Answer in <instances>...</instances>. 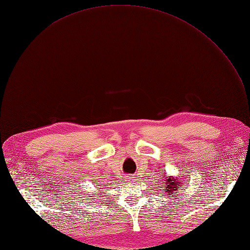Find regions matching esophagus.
<instances>
[{
  "label": "esophagus",
  "mask_w": 250,
  "mask_h": 250,
  "mask_svg": "<svg viewBox=\"0 0 250 250\" xmlns=\"http://www.w3.org/2000/svg\"><path fill=\"white\" fill-rule=\"evenodd\" d=\"M126 179H127V181H129V182H130V180H133V179H132V177H128V176L126 177Z\"/></svg>",
  "instance_id": "34e87169"
}]
</instances>
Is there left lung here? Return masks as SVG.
Segmentation results:
<instances>
[{
	"instance_id": "8db88e82",
	"label": "left lung",
	"mask_w": 250,
	"mask_h": 250,
	"mask_svg": "<svg viewBox=\"0 0 250 250\" xmlns=\"http://www.w3.org/2000/svg\"><path fill=\"white\" fill-rule=\"evenodd\" d=\"M186 176V175H185ZM186 177H173V176H165L163 175L164 181V190L167 198H172L173 200L177 198L179 190L182 188V185L187 180Z\"/></svg>"
}]
</instances>
